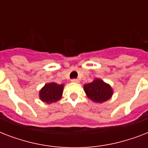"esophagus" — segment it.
I'll return each instance as SVG.
<instances>
[{
  "mask_svg": "<svg viewBox=\"0 0 148 148\" xmlns=\"http://www.w3.org/2000/svg\"><path fill=\"white\" fill-rule=\"evenodd\" d=\"M71 82H74V83H79V80L78 79H72Z\"/></svg>",
  "mask_w": 148,
  "mask_h": 148,
  "instance_id": "obj_1",
  "label": "esophagus"
}]
</instances>
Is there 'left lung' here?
Here are the masks:
<instances>
[{
    "mask_svg": "<svg viewBox=\"0 0 148 148\" xmlns=\"http://www.w3.org/2000/svg\"><path fill=\"white\" fill-rule=\"evenodd\" d=\"M84 89L88 98L97 103L108 101L113 95L110 86L101 79H95L91 83L86 84L84 86Z\"/></svg>",
    "mask_w": 148,
    "mask_h": 148,
    "instance_id": "left-lung-1",
    "label": "left lung"
}]
</instances>
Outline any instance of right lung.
<instances>
[{
	"instance_id": "add662e5",
	"label": "right lung",
	"mask_w": 148,
	"mask_h": 148,
	"mask_svg": "<svg viewBox=\"0 0 148 148\" xmlns=\"http://www.w3.org/2000/svg\"><path fill=\"white\" fill-rule=\"evenodd\" d=\"M64 85L56 83H50L45 84V87L40 90V100L45 103H51L58 101L61 98Z\"/></svg>"
}]
</instances>
